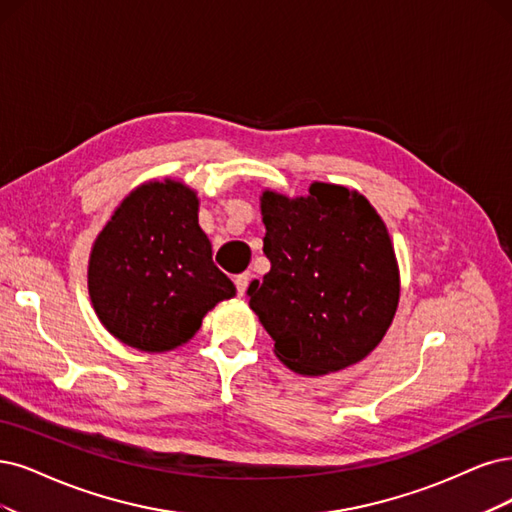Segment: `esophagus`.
Instances as JSON below:
<instances>
[{
	"instance_id": "obj_1",
	"label": "esophagus",
	"mask_w": 512,
	"mask_h": 512,
	"mask_svg": "<svg viewBox=\"0 0 512 512\" xmlns=\"http://www.w3.org/2000/svg\"><path fill=\"white\" fill-rule=\"evenodd\" d=\"M234 282H236V291H238V295L242 297V295L246 293V287H249V282H251V274H249V272L238 274V276L234 278Z\"/></svg>"
}]
</instances>
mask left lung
Segmentation results:
<instances>
[{
    "label": "left lung",
    "mask_w": 512,
    "mask_h": 512,
    "mask_svg": "<svg viewBox=\"0 0 512 512\" xmlns=\"http://www.w3.org/2000/svg\"><path fill=\"white\" fill-rule=\"evenodd\" d=\"M263 253L272 268L246 295L295 373L346 369L382 342L399 306V268L388 230L348 187L312 183L289 200L263 192Z\"/></svg>",
    "instance_id": "left-lung-1"
}]
</instances>
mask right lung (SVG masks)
I'll return each mask as SVG.
<instances>
[{
	"label": "right lung",
	"mask_w": 512,
	"mask_h": 512,
	"mask_svg": "<svg viewBox=\"0 0 512 512\" xmlns=\"http://www.w3.org/2000/svg\"><path fill=\"white\" fill-rule=\"evenodd\" d=\"M88 291L105 329L145 352L192 339L219 301L236 295L198 225V198L179 181L137 187L92 246Z\"/></svg>",
	"instance_id": "add662e5"
}]
</instances>
